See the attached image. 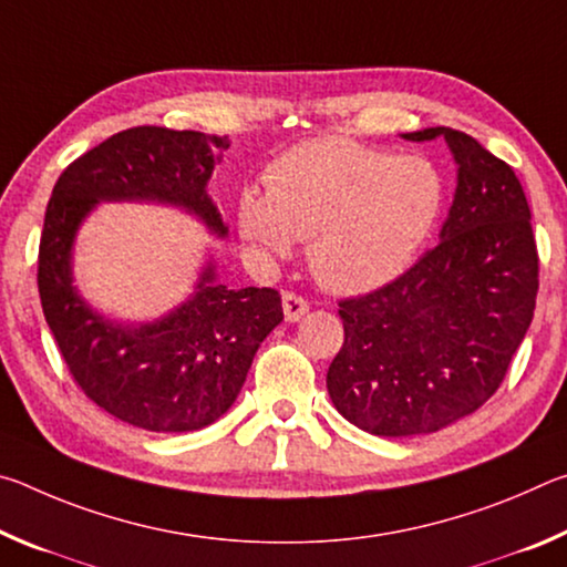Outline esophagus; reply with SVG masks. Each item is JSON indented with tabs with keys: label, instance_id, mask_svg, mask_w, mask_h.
<instances>
[{
	"label": "esophagus",
	"instance_id": "34e87169",
	"mask_svg": "<svg viewBox=\"0 0 567 567\" xmlns=\"http://www.w3.org/2000/svg\"><path fill=\"white\" fill-rule=\"evenodd\" d=\"M307 300L302 295H297V292H282V310H285V320H290V322H295V320H300L302 315L307 312Z\"/></svg>",
	"mask_w": 567,
	"mask_h": 567
}]
</instances>
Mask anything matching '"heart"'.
<instances>
[{
    "instance_id": "obj_1",
    "label": "heart",
    "mask_w": 567,
    "mask_h": 567,
    "mask_svg": "<svg viewBox=\"0 0 567 567\" xmlns=\"http://www.w3.org/2000/svg\"><path fill=\"white\" fill-rule=\"evenodd\" d=\"M443 205L445 182L430 159L320 137L272 159L265 195H239L237 227L267 257H287L295 237H310L318 280L334 292H364L405 270Z\"/></svg>"
}]
</instances>
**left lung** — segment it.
Here are the masks:
<instances>
[{
	"mask_svg": "<svg viewBox=\"0 0 567 567\" xmlns=\"http://www.w3.org/2000/svg\"><path fill=\"white\" fill-rule=\"evenodd\" d=\"M443 134L457 189L440 243L395 280L338 302L344 342L328 392L352 425L382 437L435 433L503 385L535 312L540 257L520 179L477 140Z\"/></svg>",
	"mask_w": 567,
	"mask_h": 567,
	"instance_id": "obj_1",
	"label": "left lung"
}]
</instances>
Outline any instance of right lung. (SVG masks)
<instances>
[{
	"mask_svg": "<svg viewBox=\"0 0 567 567\" xmlns=\"http://www.w3.org/2000/svg\"><path fill=\"white\" fill-rule=\"evenodd\" d=\"M227 147V137L195 130L117 132L66 165L44 213L37 287L66 370L94 405L152 433H189L225 415L260 342L282 322V297L275 287L229 290L209 265L195 297L165 320L122 328L74 292L72 239L100 199L179 205L225 235L205 187Z\"/></svg>",
	"mask_w": 567,
	"mask_h": 567,
	"instance_id": "obj_1",
	"label": "right lung"
}]
</instances>
